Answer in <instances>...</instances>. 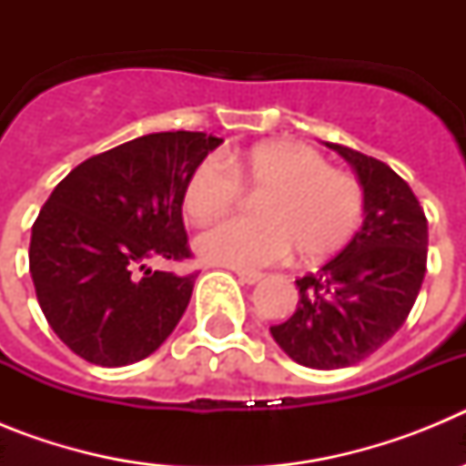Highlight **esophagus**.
Masks as SVG:
<instances>
[{"label": "esophagus", "mask_w": 466, "mask_h": 466, "mask_svg": "<svg viewBox=\"0 0 466 466\" xmlns=\"http://www.w3.org/2000/svg\"><path fill=\"white\" fill-rule=\"evenodd\" d=\"M236 275L245 284H257L263 278V273H258V270H236Z\"/></svg>", "instance_id": "esophagus-1"}]
</instances>
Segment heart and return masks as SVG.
<instances>
[{
  "instance_id": "1",
  "label": "heart",
  "mask_w": 466,
  "mask_h": 466,
  "mask_svg": "<svg viewBox=\"0 0 466 466\" xmlns=\"http://www.w3.org/2000/svg\"><path fill=\"white\" fill-rule=\"evenodd\" d=\"M242 188L263 196L257 219H228L200 233L198 254L209 263L258 268L296 249L303 261H319L343 249L364 214V188L355 175L329 167L308 144L268 142L200 160L184 184V212L209 224L228 212Z\"/></svg>"
}]
</instances>
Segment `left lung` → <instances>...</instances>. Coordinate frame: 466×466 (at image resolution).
<instances>
[{
    "label": "left lung",
    "instance_id": "1",
    "mask_svg": "<svg viewBox=\"0 0 466 466\" xmlns=\"http://www.w3.org/2000/svg\"><path fill=\"white\" fill-rule=\"evenodd\" d=\"M360 175L364 226L317 273L296 279L299 306L270 333L294 361L345 369L373 355L403 327L427 270V217L382 160L327 142Z\"/></svg>",
    "mask_w": 466,
    "mask_h": 466
}]
</instances>
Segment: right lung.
Instances as JSON below:
<instances>
[{
    "mask_svg": "<svg viewBox=\"0 0 466 466\" xmlns=\"http://www.w3.org/2000/svg\"><path fill=\"white\" fill-rule=\"evenodd\" d=\"M219 144L188 130L144 135L90 156L53 188L32 226L30 273L46 322L74 355L133 364L182 319L198 273L147 263L193 258L184 184Z\"/></svg>",
    "mask_w": 466,
    "mask_h": 466,
    "instance_id": "add662e5",
    "label": "right lung"
}]
</instances>
